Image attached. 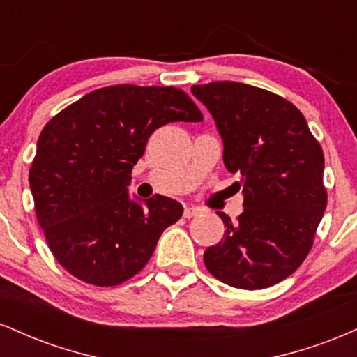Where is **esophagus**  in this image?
<instances>
[{
  "mask_svg": "<svg viewBox=\"0 0 357 357\" xmlns=\"http://www.w3.org/2000/svg\"><path fill=\"white\" fill-rule=\"evenodd\" d=\"M203 210L198 206H186L184 208V218H192V216H198Z\"/></svg>",
  "mask_w": 357,
  "mask_h": 357,
  "instance_id": "1",
  "label": "esophagus"
}]
</instances>
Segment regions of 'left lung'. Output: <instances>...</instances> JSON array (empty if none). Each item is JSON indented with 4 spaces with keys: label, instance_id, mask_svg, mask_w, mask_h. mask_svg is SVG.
Listing matches in <instances>:
<instances>
[{
    "label": "left lung",
    "instance_id": "left-lung-1",
    "mask_svg": "<svg viewBox=\"0 0 357 357\" xmlns=\"http://www.w3.org/2000/svg\"><path fill=\"white\" fill-rule=\"evenodd\" d=\"M223 141V162L243 195V213L223 220L225 236L208 247V272L236 289L257 290L301 267L326 211L324 154L296 105L240 82L192 85Z\"/></svg>",
    "mask_w": 357,
    "mask_h": 357
}]
</instances>
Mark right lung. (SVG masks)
<instances>
[{
	"label": "right lung",
	"instance_id": "1",
	"mask_svg": "<svg viewBox=\"0 0 357 357\" xmlns=\"http://www.w3.org/2000/svg\"><path fill=\"white\" fill-rule=\"evenodd\" d=\"M178 121H203L183 90L124 84L93 90L43 127L30 190L48 247L73 277L99 287L129 280L181 218L173 198L129 195L147 139Z\"/></svg>",
	"mask_w": 357,
	"mask_h": 357
}]
</instances>
